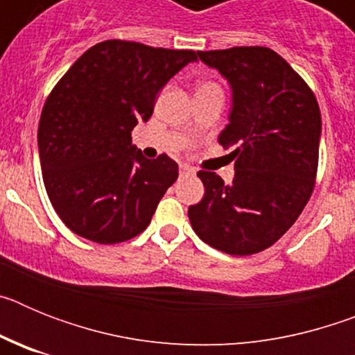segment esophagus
<instances>
[{"label": "esophagus", "mask_w": 355, "mask_h": 355, "mask_svg": "<svg viewBox=\"0 0 355 355\" xmlns=\"http://www.w3.org/2000/svg\"><path fill=\"white\" fill-rule=\"evenodd\" d=\"M180 172H181V174H193L196 171H193L192 167H188V165H181Z\"/></svg>", "instance_id": "34e87169"}]
</instances>
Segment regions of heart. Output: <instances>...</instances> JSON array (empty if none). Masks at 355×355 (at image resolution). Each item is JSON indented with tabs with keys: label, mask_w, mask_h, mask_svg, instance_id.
I'll return each mask as SVG.
<instances>
[{
	"label": "heart",
	"mask_w": 355,
	"mask_h": 355,
	"mask_svg": "<svg viewBox=\"0 0 355 355\" xmlns=\"http://www.w3.org/2000/svg\"><path fill=\"white\" fill-rule=\"evenodd\" d=\"M202 87H216V85H215V83H202V85H200V87H199V89H202Z\"/></svg>",
	"instance_id": "obj_1"
}]
</instances>
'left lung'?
Returning <instances> with one entry per match:
<instances>
[{
	"mask_svg": "<svg viewBox=\"0 0 355 355\" xmlns=\"http://www.w3.org/2000/svg\"><path fill=\"white\" fill-rule=\"evenodd\" d=\"M233 89L229 124L234 180L199 171L205 197L188 208L193 231L213 249L249 256L274 245L302 213L318 171V101L283 56L263 46L197 51Z\"/></svg>",
	"mask_w": 355,
	"mask_h": 355,
	"instance_id": "8db88e82",
	"label": "left lung"
}]
</instances>
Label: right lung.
Listing matches in <instances>:
<instances>
[{
	"label": "right lung",
	"mask_w": 355,
	"mask_h": 355,
	"mask_svg": "<svg viewBox=\"0 0 355 355\" xmlns=\"http://www.w3.org/2000/svg\"><path fill=\"white\" fill-rule=\"evenodd\" d=\"M193 60L192 49L105 40L55 85L37 139L44 187L72 233L106 245L149 225L180 172L167 155L144 158L131 131L149 121L159 90Z\"/></svg>",
	"instance_id": "add662e5"
}]
</instances>
